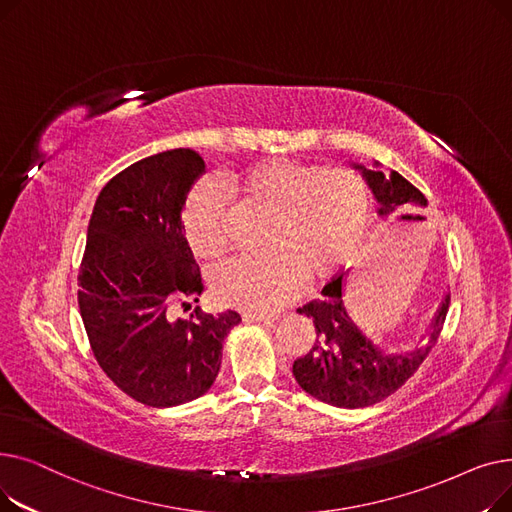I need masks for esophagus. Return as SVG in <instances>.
Segmentation results:
<instances>
[{
    "label": "esophagus",
    "mask_w": 512,
    "mask_h": 512,
    "mask_svg": "<svg viewBox=\"0 0 512 512\" xmlns=\"http://www.w3.org/2000/svg\"><path fill=\"white\" fill-rule=\"evenodd\" d=\"M242 321H245V324H265V326H270V324H274V317H270V315H257V313H242Z\"/></svg>",
    "instance_id": "34e87169"
}]
</instances>
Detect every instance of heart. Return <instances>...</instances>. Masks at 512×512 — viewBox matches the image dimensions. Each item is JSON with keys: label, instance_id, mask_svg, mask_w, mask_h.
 Masks as SVG:
<instances>
[{"label": "heart", "instance_id": "heart-1", "mask_svg": "<svg viewBox=\"0 0 512 512\" xmlns=\"http://www.w3.org/2000/svg\"><path fill=\"white\" fill-rule=\"evenodd\" d=\"M265 209V251L234 257L211 272L213 299L253 313L290 303L303 282L317 284L336 272L355 249L367 218L369 188L348 168H321L294 159H272L238 176H205L188 193L182 226L195 253L215 257L234 236L236 209Z\"/></svg>", "mask_w": 512, "mask_h": 512}]
</instances>
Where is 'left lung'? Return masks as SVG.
Here are the masks:
<instances>
[{
    "label": "left lung",
    "mask_w": 512,
    "mask_h": 512,
    "mask_svg": "<svg viewBox=\"0 0 512 512\" xmlns=\"http://www.w3.org/2000/svg\"><path fill=\"white\" fill-rule=\"evenodd\" d=\"M373 166V170L359 164L355 168L363 172L371 193L378 199L380 215L427 205L423 193L407 178L398 172L384 174L378 161ZM346 274L334 276L321 290L319 299L297 309V313L313 321L317 338L311 351L294 361L292 373L313 398L340 409H363L394 394L419 369L438 342L450 297L446 294L438 307L421 346L409 353H388L386 348L373 344L348 315L342 299Z\"/></svg>",
    "instance_id": "obj_1"
}]
</instances>
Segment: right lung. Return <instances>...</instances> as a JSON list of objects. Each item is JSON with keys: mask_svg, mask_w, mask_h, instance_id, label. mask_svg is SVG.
Segmentation results:
<instances>
[{"mask_svg": "<svg viewBox=\"0 0 512 512\" xmlns=\"http://www.w3.org/2000/svg\"><path fill=\"white\" fill-rule=\"evenodd\" d=\"M203 172L193 149L145 157L101 188L87 230L80 317L107 378L147 407L203 396L218 378L224 338L240 324L236 311L174 315L203 292L182 234L186 195Z\"/></svg>", "mask_w": 512, "mask_h": 512, "instance_id": "right-lung-1", "label": "right lung"}]
</instances>
